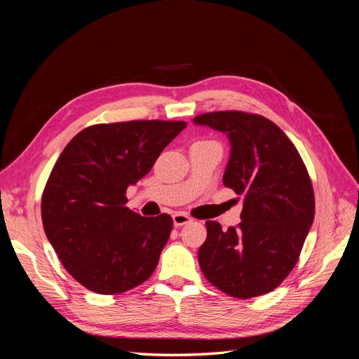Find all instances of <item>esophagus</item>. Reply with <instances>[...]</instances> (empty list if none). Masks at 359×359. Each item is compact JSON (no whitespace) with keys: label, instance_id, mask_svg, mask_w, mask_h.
<instances>
[{"label":"esophagus","instance_id":"esophagus-1","mask_svg":"<svg viewBox=\"0 0 359 359\" xmlns=\"http://www.w3.org/2000/svg\"><path fill=\"white\" fill-rule=\"evenodd\" d=\"M172 219H173V224H175L177 227L184 226V224H187V223L191 222V217L187 215V214H184V212H175L172 215Z\"/></svg>","mask_w":359,"mask_h":359}]
</instances>
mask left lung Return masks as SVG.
<instances>
[{"label": "left lung", "mask_w": 359, "mask_h": 359, "mask_svg": "<svg viewBox=\"0 0 359 359\" xmlns=\"http://www.w3.org/2000/svg\"><path fill=\"white\" fill-rule=\"evenodd\" d=\"M194 124L226 133L223 184L244 198L241 223L208 220L198 257L206 280L235 298L274 290L298 262L314 219L311 180L298 149L268 118L240 111L198 115Z\"/></svg>", "instance_id": "obj_1"}]
</instances>
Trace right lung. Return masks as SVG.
<instances>
[{"label": "right lung", "instance_id": "1", "mask_svg": "<svg viewBox=\"0 0 359 359\" xmlns=\"http://www.w3.org/2000/svg\"><path fill=\"white\" fill-rule=\"evenodd\" d=\"M186 126L158 119L95 124L62 149L43 191L41 220L61 264L83 287L115 295L154 273L172 217L128 210L126 191Z\"/></svg>", "mask_w": 359, "mask_h": 359}]
</instances>
